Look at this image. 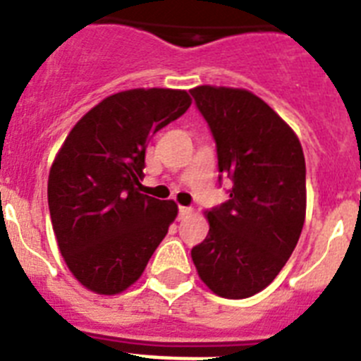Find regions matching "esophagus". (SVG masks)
<instances>
[{
	"label": "esophagus",
	"instance_id": "1",
	"mask_svg": "<svg viewBox=\"0 0 361 361\" xmlns=\"http://www.w3.org/2000/svg\"><path fill=\"white\" fill-rule=\"evenodd\" d=\"M191 213H193V208H188V206H180V208H178V215L180 216H188L191 215Z\"/></svg>",
	"mask_w": 361,
	"mask_h": 361
}]
</instances>
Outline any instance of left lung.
I'll return each instance as SVG.
<instances>
[{
  "instance_id": "obj_1",
  "label": "left lung",
  "mask_w": 361,
  "mask_h": 361,
  "mask_svg": "<svg viewBox=\"0 0 361 361\" xmlns=\"http://www.w3.org/2000/svg\"><path fill=\"white\" fill-rule=\"evenodd\" d=\"M190 92L215 137L219 171L233 180L228 202L206 212L209 233L191 258L215 295L247 298L276 279L304 228V152L253 92L212 85Z\"/></svg>"
}]
</instances>
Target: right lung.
<instances>
[{
  "mask_svg": "<svg viewBox=\"0 0 361 361\" xmlns=\"http://www.w3.org/2000/svg\"><path fill=\"white\" fill-rule=\"evenodd\" d=\"M186 90L108 95L75 123L49 175V208L66 266L97 295L141 279L177 216L173 200L142 195L146 142L190 108Z\"/></svg>",
  "mask_w": 361,
  "mask_h": 361,
  "instance_id": "obj_1",
  "label": "right lung"
}]
</instances>
